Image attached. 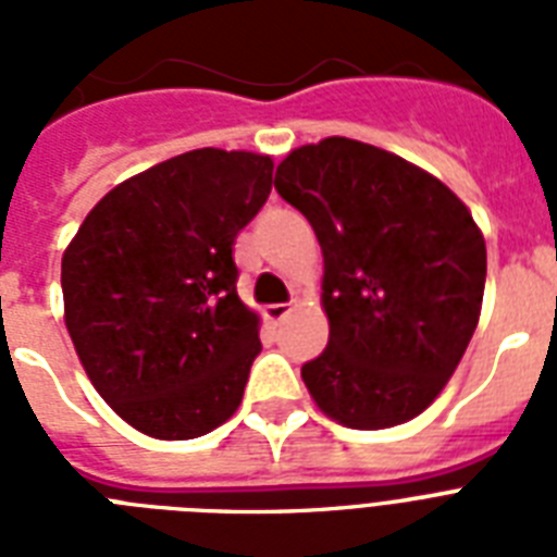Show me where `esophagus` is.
Wrapping results in <instances>:
<instances>
[{"label": "esophagus", "instance_id": "1", "mask_svg": "<svg viewBox=\"0 0 557 557\" xmlns=\"http://www.w3.org/2000/svg\"><path fill=\"white\" fill-rule=\"evenodd\" d=\"M288 314H292V306H286V304L265 306V318H269L271 323H283L288 318Z\"/></svg>", "mask_w": 557, "mask_h": 557}]
</instances>
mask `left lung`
<instances>
[{
  "label": "left lung",
  "instance_id": "1",
  "mask_svg": "<svg viewBox=\"0 0 557 557\" xmlns=\"http://www.w3.org/2000/svg\"><path fill=\"white\" fill-rule=\"evenodd\" d=\"M274 187L323 251L330 344L300 370L309 396L356 431L410 422L448 384L476 330L483 231L428 170L338 135L288 152Z\"/></svg>",
  "mask_w": 557,
  "mask_h": 557
}]
</instances>
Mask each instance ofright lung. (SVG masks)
Wrapping results in <instances>:
<instances>
[{
    "label": "right lung",
    "mask_w": 557,
    "mask_h": 557,
    "mask_svg": "<svg viewBox=\"0 0 557 557\" xmlns=\"http://www.w3.org/2000/svg\"><path fill=\"white\" fill-rule=\"evenodd\" d=\"M271 156L193 150L126 178L63 253L65 330L100 398L152 440L236 413L260 314L236 295L234 243L271 193Z\"/></svg>",
    "instance_id": "obj_1"
}]
</instances>
